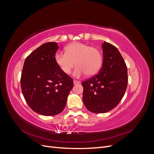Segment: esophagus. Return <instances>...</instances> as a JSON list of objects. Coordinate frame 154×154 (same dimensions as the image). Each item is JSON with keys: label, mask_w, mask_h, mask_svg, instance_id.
<instances>
[{"label": "esophagus", "mask_w": 154, "mask_h": 154, "mask_svg": "<svg viewBox=\"0 0 154 154\" xmlns=\"http://www.w3.org/2000/svg\"><path fill=\"white\" fill-rule=\"evenodd\" d=\"M73 82H74V85L78 84V83H80V81H78V80H74L73 81Z\"/></svg>", "instance_id": "34e87169"}]
</instances>
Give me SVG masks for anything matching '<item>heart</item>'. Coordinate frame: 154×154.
I'll use <instances>...</instances> for the list:
<instances>
[{
	"mask_svg": "<svg viewBox=\"0 0 154 154\" xmlns=\"http://www.w3.org/2000/svg\"><path fill=\"white\" fill-rule=\"evenodd\" d=\"M54 60L60 69L65 74H69L75 65L74 75L80 77L84 74L92 76L100 69L103 57L100 51L85 44L74 42L66 48V53L57 52Z\"/></svg>",
	"mask_w": 154,
	"mask_h": 154,
	"instance_id": "1",
	"label": "heart"
}]
</instances>
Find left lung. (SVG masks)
<instances>
[{"label":"left lung","mask_w":154,"mask_h":154,"mask_svg":"<svg viewBox=\"0 0 154 154\" xmlns=\"http://www.w3.org/2000/svg\"><path fill=\"white\" fill-rule=\"evenodd\" d=\"M103 65L98 74L83 81V101L94 113L107 112L117 106L127 87V67L118 49L104 42Z\"/></svg>","instance_id":"left-lung-1"}]
</instances>
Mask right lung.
I'll return each mask as SVG.
<instances>
[{
    "mask_svg": "<svg viewBox=\"0 0 154 154\" xmlns=\"http://www.w3.org/2000/svg\"><path fill=\"white\" fill-rule=\"evenodd\" d=\"M57 42H48L27 57L23 66L20 85L30 108L44 116H54L63 110L73 80L60 69L54 60Z\"/></svg>",
    "mask_w": 154,
    "mask_h": 154,
    "instance_id": "right-lung-1",
    "label": "right lung"
}]
</instances>
